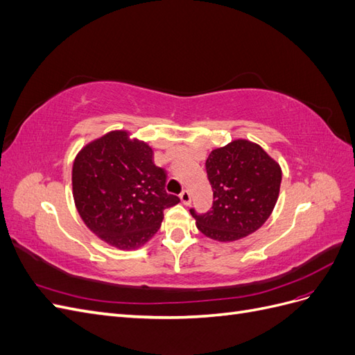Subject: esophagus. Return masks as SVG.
<instances>
[{
    "label": "esophagus",
    "mask_w": 355,
    "mask_h": 355,
    "mask_svg": "<svg viewBox=\"0 0 355 355\" xmlns=\"http://www.w3.org/2000/svg\"><path fill=\"white\" fill-rule=\"evenodd\" d=\"M180 200H182V202L187 204V206L191 202V194H189L188 189H184L180 192Z\"/></svg>",
    "instance_id": "34e87169"
}]
</instances>
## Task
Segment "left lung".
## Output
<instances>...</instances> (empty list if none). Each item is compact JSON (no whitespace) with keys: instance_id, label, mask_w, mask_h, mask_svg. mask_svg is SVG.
<instances>
[{"instance_id":"left-lung-1","label":"left lung","mask_w":355,"mask_h":355,"mask_svg":"<svg viewBox=\"0 0 355 355\" xmlns=\"http://www.w3.org/2000/svg\"><path fill=\"white\" fill-rule=\"evenodd\" d=\"M206 171L213 204L207 213L189 210L197 228L216 241H235L259 230L280 192V166L259 145L239 139L211 151Z\"/></svg>"}]
</instances>
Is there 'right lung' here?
I'll use <instances>...</instances> for the list:
<instances>
[{
    "label": "right lung",
    "instance_id": "1",
    "mask_svg": "<svg viewBox=\"0 0 355 355\" xmlns=\"http://www.w3.org/2000/svg\"><path fill=\"white\" fill-rule=\"evenodd\" d=\"M167 173L146 144L111 132L89 144L73 161L72 189L81 219L118 249L145 244L159 230L163 211L179 197L166 191Z\"/></svg>",
    "mask_w": 355,
    "mask_h": 355
}]
</instances>
